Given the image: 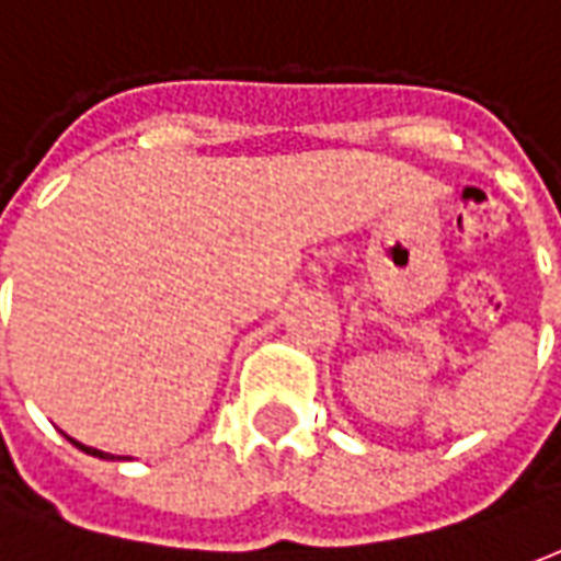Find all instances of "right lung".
Returning <instances> with one entry per match:
<instances>
[{"instance_id": "add662e5", "label": "right lung", "mask_w": 561, "mask_h": 561, "mask_svg": "<svg viewBox=\"0 0 561 561\" xmlns=\"http://www.w3.org/2000/svg\"><path fill=\"white\" fill-rule=\"evenodd\" d=\"M68 442H71V445H75V447H80L83 454H90V457H99V459H119V457H114V454H104V450H99V447L80 445V442H75V438H68Z\"/></svg>"}]
</instances>
